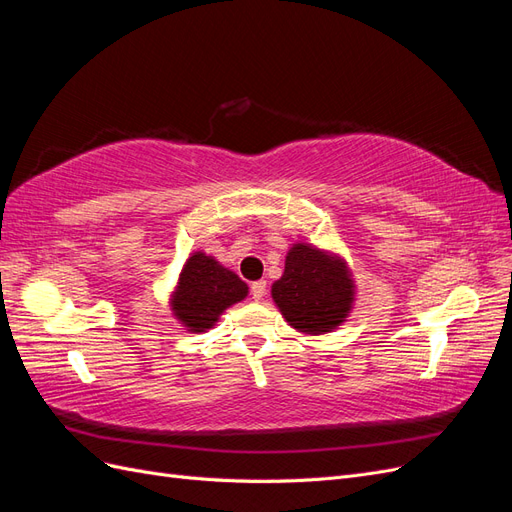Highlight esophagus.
Returning <instances> with one entry per match:
<instances>
[{"label": "esophagus", "instance_id": "1", "mask_svg": "<svg viewBox=\"0 0 512 512\" xmlns=\"http://www.w3.org/2000/svg\"><path fill=\"white\" fill-rule=\"evenodd\" d=\"M265 294H267V282L265 280H258V282L252 284V299L254 301H260L262 297H265Z\"/></svg>", "mask_w": 512, "mask_h": 512}]
</instances>
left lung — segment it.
Here are the masks:
<instances>
[{"label":"left lung","instance_id":"obj_1","mask_svg":"<svg viewBox=\"0 0 512 512\" xmlns=\"http://www.w3.org/2000/svg\"><path fill=\"white\" fill-rule=\"evenodd\" d=\"M273 303L294 331L324 335L342 327L356 301V284L344 256L297 241L284 273L271 286Z\"/></svg>","mask_w":512,"mask_h":512}]
</instances>
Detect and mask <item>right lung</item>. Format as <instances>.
Masks as SVG:
<instances>
[{
	"label": "right lung",
	"instance_id": "right-lung-1",
	"mask_svg": "<svg viewBox=\"0 0 512 512\" xmlns=\"http://www.w3.org/2000/svg\"><path fill=\"white\" fill-rule=\"evenodd\" d=\"M247 292L250 288L235 271L198 250L185 260L168 305L185 331L205 333L215 327L228 307L241 303Z\"/></svg>",
	"mask_w": 512,
	"mask_h": 512
}]
</instances>
